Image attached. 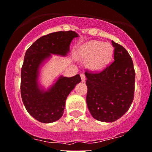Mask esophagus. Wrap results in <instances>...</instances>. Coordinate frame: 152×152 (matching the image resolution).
<instances>
[{"mask_svg":"<svg viewBox=\"0 0 152 152\" xmlns=\"http://www.w3.org/2000/svg\"><path fill=\"white\" fill-rule=\"evenodd\" d=\"M80 76H81V79H82V82H85V80H86V77H85V74H83V73H82V74L80 75Z\"/></svg>","mask_w":152,"mask_h":152,"instance_id":"1","label":"esophagus"}]
</instances>
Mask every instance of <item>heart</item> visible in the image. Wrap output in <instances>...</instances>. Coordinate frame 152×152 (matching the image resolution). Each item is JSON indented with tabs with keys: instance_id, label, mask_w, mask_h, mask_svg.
Instances as JSON below:
<instances>
[{
	"instance_id": "b5f03b06",
	"label": "heart",
	"mask_w": 152,
	"mask_h": 152,
	"mask_svg": "<svg viewBox=\"0 0 152 152\" xmlns=\"http://www.w3.org/2000/svg\"><path fill=\"white\" fill-rule=\"evenodd\" d=\"M113 48L110 43L91 41L81 48V57L87 61V67L99 71L109 65L113 57Z\"/></svg>"
}]
</instances>
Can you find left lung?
I'll use <instances>...</instances> for the list:
<instances>
[{
  "instance_id": "obj_1",
  "label": "left lung",
  "mask_w": 152,
  "mask_h": 152,
  "mask_svg": "<svg viewBox=\"0 0 152 152\" xmlns=\"http://www.w3.org/2000/svg\"><path fill=\"white\" fill-rule=\"evenodd\" d=\"M113 62L98 73H85L88 87L86 102L96 120L112 123L123 117L134 96L135 71L128 51L112 41Z\"/></svg>"
}]
</instances>
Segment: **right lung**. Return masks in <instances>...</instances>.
I'll list each match as a JSON object with an SVG mask.
<instances>
[{
	"label": "right lung",
	"instance_id": "obj_1",
	"mask_svg": "<svg viewBox=\"0 0 152 152\" xmlns=\"http://www.w3.org/2000/svg\"><path fill=\"white\" fill-rule=\"evenodd\" d=\"M78 34L73 31H59L39 38L25 53L20 73V94L28 113L43 123L59 120L64 113L67 96L81 82L79 74L73 77L61 76L55 84L45 91L38 83L39 67L51 54L65 56L70 45Z\"/></svg>",
	"mask_w": 152,
	"mask_h": 152
}]
</instances>
